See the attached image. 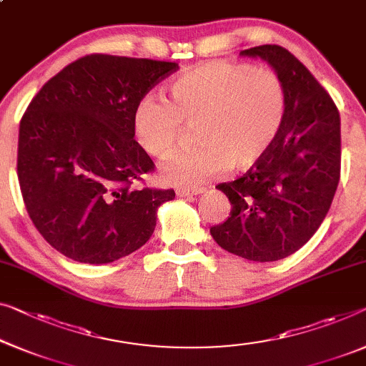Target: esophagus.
Wrapping results in <instances>:
<instances>
[{
	"mask_svg": "<svg viewBox=\"0 0 366 366\" xmlns=\"http://www.w3.org/2000/svg\"><path fill=\"white\" fill-rule=\"evenodd\" d=\"M205 189L204 187H179L176 189L177 197H189V195H200L204 194Z\"/></svg>",
	"mask_w": 366,
	"mask_h": 366,
	"instance_id": "obj_1",
	"label": "esophagus"
}]
</instances>
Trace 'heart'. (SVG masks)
Masks as SVG:
<instances>
[{"label": "heart", "instance_id": "obj_1", "mask_svg": "<svg viewBox=\"0 0 366 366\" xmlns=\"http://www.w3.org/2000/svg\"><path fill=\"white\" fill-rule=\"evenodd\" d=\"M287 95L274 70L247 64L205 62L167 86V102L144 97L133 112V133L152 157L174 149L182 124L199 146L174 154L161 176L174 185L205 182L230 166L248 169L263 157L286 118Z\"/></svg>", "mask_w": 366, "mask_h": 366}]
</instances>
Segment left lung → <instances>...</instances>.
<instances>
[{
    "label": "left lung",
    "mask_w": 366,
    "mask_h": 366,
    "mask_svg": "<svg viewBox=\"0 0 366 366\" xmlns=\"http://www.w3.org/2000/svg\"><path fill=\"white\" fill-rule=\"evenodd\" d=\"M239 56L261 59L280 75L286 118L274 144L247 174L217 185L232 210L210 235L228 253L268 263L304 247L330 209L340 179V114L287 49L266 44Z\"/></svg>",
    "instance_id": "obj_1"
}]
</instances>
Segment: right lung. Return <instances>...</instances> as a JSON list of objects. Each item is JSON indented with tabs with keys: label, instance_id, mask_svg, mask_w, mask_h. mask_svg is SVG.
<instances>
[{
	"label": "right lung",
	"instance_id": "add662e5",
	"mask_svg": "<svg viewBox=\"0 0 366 366\" xmlns=\"http://www.w3.org/2000/svg\"><path fill=\"white\" fill-rule=\"evenodd\" d=\"M176 62L92 54L32 98L19 123L18 179L34 227L67 258L107 264L143 247L172 189H134L154 162L133 133L136 103Z\"/></svg>",
	"mask_w": 366,
	"mask_h": 366
}]
</instances>
